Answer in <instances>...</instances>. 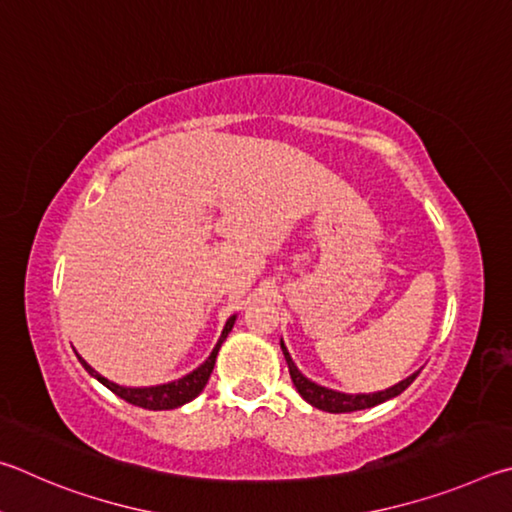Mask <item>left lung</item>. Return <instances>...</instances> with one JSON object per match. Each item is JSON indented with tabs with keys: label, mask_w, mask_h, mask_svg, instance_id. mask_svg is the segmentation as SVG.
<instances>
[{
	"label": "left lung",
	"mask_w": 512,
	"mask_h": 512,
	"mask_svg": "<svg viewBox=\"0 0 512 512\" xmlns=\"http://www.w3.org/2000/svg\"><path fill=\"white\" fill-rule=\"evenodd\" d=\"M281 351L285 355V362H288V369H290V378L294 382V387L301 393V398L310 402L312 407H317L321 411H328V414H348V411H360V409H371L375 405H382V402H387L391 398L400 396L402 391H405L411 382L418 378V373H411L409 378H405L398 384H393V387L384 389V391H375V393H344V391H335V389H328V387H321V384L308 380L306 375H303L297 364L292 362V357L288 353V348H285L283 339H281Z\"/></svg>",
	"instance_id": "left-lung-1"
}]
</instances>
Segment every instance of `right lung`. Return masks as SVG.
I'll use <instances>...</instances> for the list:
<instances>
[{
    "mask_svg": "<svg viewBox=\"0 0 512 512\" xmlns=\"http://www.w3.org/2000/svg\"><path fill=\"white\" fill-rule=\"evenodd\" d=\"M233 324H236V315H231L227 319V324H224V328H222V335L218 339V344L213 346L211 355L206 357V360L200 366H197L195 371L186 373L184 378L173 380V382L155 384V387H123V384H116L112 380H107L105 375L94 371L92 366H89L78 353H76V357H78V362L85 366V371L92 375V378H96L98 382L103 384V387H107L112 393H116V396L123 398L125 402H130V405H137V407L150 409V411L177 409V407L186 405V402H191L193 398H197L204 391L206 382H209V378H211L213 366H215V357H218L220 346H222L224 339H227V335L231 333Z\"/></svg>",
    "mask_w": 512,
    "mask_h": 512,
    "instance_id": "right-lung-1",
    "label": "right lung"
}]
</instances>
